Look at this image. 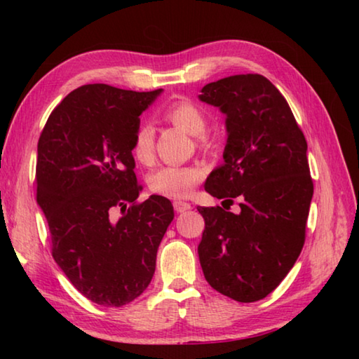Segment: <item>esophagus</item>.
Listing matches in <instances>:
<instances>
[{
  "instance_id": "1",
  "label": "esophagus",
  "mask_w": 359,
  "mask_h": 359,
  "mask_svg": "<svg viewBox=\"0 0 359 359\" xmlns=\"http://www.w3.org/2000/svg\"><path fill=\"white\" fill-rule=\"evenodd\" d=\"M191 209V204L190 203H185V201H174V210L177 212V214H182V212H187Z\"/></svg>"
}]
</instances>
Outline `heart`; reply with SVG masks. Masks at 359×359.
Returning <instances> with one entry per match:
<instances>
[{
    "instance_id": "heart-1",
    "label": "heart",
    "mask_w": 359,
    "mask_h": 359,
    "mask_svg": "<svg viewBox=\"0 0 359 359\" xmlns=\"http://www.w3.org/2000/svg\"><path fill=\"white\" fill-rule=\"evenodd\" d=\"M165 117L194 137H201L208 130L204 112L191 101L180 100L169 104ZM131 154L141 165L154 160V128L150 123L137 126L133 137ZM201 180V169L196 166H163L149 175V188L156 194L168 198H185L193 187Z\"/></svg>"
}]
</instances>
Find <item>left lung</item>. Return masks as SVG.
Returning a JSON list of instances; mask_svg holds the SVG:
<instances>
[{
  "label": "left lung",
  "mask_w": 359,
  "mask_h": 359,
  "mask_svg": "<svg viewBox=\"0 0 359 359\" xmlns=\"http://www.w3.org/2000/svg\"><path fill=\"white\" fill-rule=\"evenodd\" d=\"M199 100L226 115L224 163L204 190L239 214L198 208L205 228L198 245L205 280L218 293L255 302L272 293L306 241L313 196L307 141L287 100L264 76L238 74L203 87Z\"/></svg>",
  "instance_id": "1"
}]
</instances>
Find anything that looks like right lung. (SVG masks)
I'll use <instances>...</instances> for the list:
<instances>
[{"label":"right lung","instance_id":"obj_1","mask_svg":"<svg viewBox=\"0 0 359 359\" xmlns=\"http://www.w3.org/2000/svg\"><path fill=\"white\" fill-rule=\"evenodd\" d=\"M161 88L133 92L88 83L53 109L38 142L36 198L52 257L77 291L121 307L144 293L174 218L165 196L137 203L131 144L141 115ZM120 208L122 217L114 219Z\"/></svg>","mask_w":359,"mask_h":359}]
</instances>
